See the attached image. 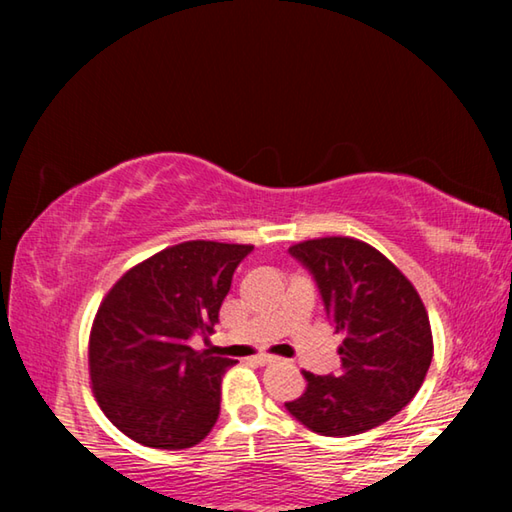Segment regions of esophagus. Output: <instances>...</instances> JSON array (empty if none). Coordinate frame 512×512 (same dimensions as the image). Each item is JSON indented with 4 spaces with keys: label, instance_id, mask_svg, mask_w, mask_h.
<instances>
[{
    "label": "esophagus",
    "instance_id": "esophagus-1",
    "mask_svg": "<svg viewBox=\"0 0 512 512\" xmlns=\"http://www.w3.org/2000/svg\"><path fill=\"white\" fill-rule=\"evenodd\" d=\"M253 361L257 363V366H266V363H273L275 357H273V354L262 352V354H257V357H253Z\"/></svg>",
    "mask_w": 512,
    "mask_h": 512
}]
</instances>
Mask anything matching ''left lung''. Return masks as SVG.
<instances>
[{"label":"left lung","mask_w":512,"mask_h":512,"mask_svg":"<svg viewBox=\"0 0 512 512\" xmlns=\"http://www.w3.org/2000/svg\"><path fill=\"white\" fill-rule=\"evenodd\" d=\"M289 253L314 275L339 348V375L305 370L307 388L287 411L320 436H357L400 413L433 357L427 309L406 275L352 237L309 239Z\"/></svg>","instance_id":"obj_1"}]
</instances>
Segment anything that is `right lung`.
Wrapping results in <instances>:
<instances>
[{"instance_id":"obj_1","label":"right lung","mask_w":512,"mask_h":512,"mask_svg":"<svg viewBox=\"0 0 512 512\" xmlns=\"http://www.w3.org/2000/svg\"><path fill=\"white\" fill-rule=\"evenodd\" d=\"M253 246L185 241L133 266L103 298L90 332L101 411L135 443L187 449L212 431L235 361L189 348L212 334L232 275Z\"/></svg>"}]
</instances>
